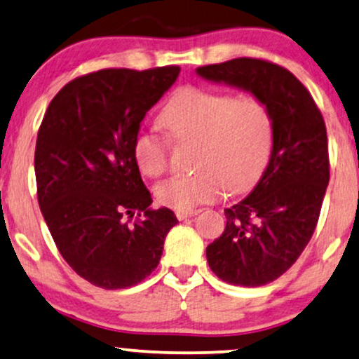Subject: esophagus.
<instances>
[{"label": "esophagus", "instance_id": "34e87169", "mask_svg": "<svg viewBox=\"0 0 359 359\" xmlns=\"http://www.w3.org/2000/svg\"><path fill=\"white\" fill-rule=\"evenodd\" d=\"M197 213H198V210H177L175 215L179 220H187V219H190V217L197 215Z\"/></svg>", "mask_w": 359, "mask_h": 359}]
</instances>
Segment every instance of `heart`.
<instances>
[{"label":"heart","mask_w":359,"mask_h":359,"mask_svg":"<svg viewBox=\"0 0 359 359\" xmlns=\"http://www.w3.org/2000/svg\"><path fill=\"white\" fill-rule=\"evenodd\" d=\"M161 121L177 142L197 140L192 175H177L154 189L157 202L194 210L215 202L230 189L243 192L260 179L273 147V116L255 94H233L197 86L179 89L162 109ZM134 161L147 177L169 165V144L154 133L134 140Z\"/></svg>","instance_id":"1"}]
</instances>
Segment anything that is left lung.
<instances>
[{"mask_svg": "<svg viewBox=\"0 0 359 359\" xmlns=\"http://www.w3.org/2000/svg\"><path fill=\"white\" fill-rule=\"evenodd\" d=\"M197 74L255 94L273 116L269 165L248 197L225 208L224 233L207 247L220 280L262 287L298 260L318 224L330 182L323 116L305 86L270 61L237 57L197 67Z\"/></svg>", "mask_w": 359, "mask_h": 359, "instance_id": "obj_1", "label": "left lung"}]
</instances>
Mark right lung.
<instances>
[{
	"label": "right lung",
	"instance_id": "add662e5",
	"mask_svg": "<svg viewBox=\"0 0 359 359\" xmlns=\"http://www.w3.org/2000/svg\"><path fill=\"white\" fill-rule=\"evenodd\" d=\"M179 72L165 66L81 76L54 96L41 122V213L67 265L99 288H129L151 275L179 222L170 208L149 207L133 152L140 122Z\"/></svg>",
	"mask_w": 359,
	"mask_h": 359
}]
</instances>
